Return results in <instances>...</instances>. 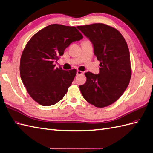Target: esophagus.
I'll return each instance as SVG.
<instances>
[{
    "label": "esophagus",
    "mask_w": 153,
    "mask_h": 153,
    "mask_svg": "<svg viewBox=\"0 0 153 153\" xmlns=\"http://www.w3.org/2000/svg\"><path fill=\"white\" fill-rule=\"evenodd\" d=\"M76 73H77V75H82V74L83 73V72H82V71H80V70H78Z\"/></svg>",
    "instance_id": "esophagus-1"
}]
</instances>
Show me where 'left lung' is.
<instances>
[{"label": "left lung", "instance_id": "obj_1", "mask_svg": "<svg viewBox=\"0 0 153 153\" xmlns=\"http://www.w3.org/2000/svg\"><path fill=\"white\" fill-rule=\"evenodd\" d=\"M91 41L94 54L100 62V72L85 73L86 82L80 85L85 100L97 107H105L118 100L124 93L131 77L129 48L116 28L97 23L77 26Z\"/></svg>", "mask_w": 153, "mask_h": 153}]
</instances>
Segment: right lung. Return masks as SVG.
<instances>
[{
    "label": "right lung",
    "instance_id": "add662e5",
    "mask_svg": "<svg viewBox=\"0 0 153 153\" xmlns=\"http://www.w3.org/2000/svg\"><path fill=\"white\" fill-rule=\"evenodd\" d=\"M82 38L76 27L53 24L28 41L20 58V77L28 94L38 104L54 105L66 94L76 69L65 71L61 67L55 68V62L70 44Z\"/></svg>",
    "mask_w": 153,
    "mask_h": 153
}]
</instances>
